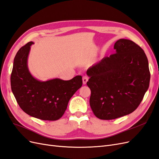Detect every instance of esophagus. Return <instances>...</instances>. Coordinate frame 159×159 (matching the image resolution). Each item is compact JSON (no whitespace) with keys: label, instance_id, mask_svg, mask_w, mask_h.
Instances as JSON below:
<instances>
[{"label":"esophagus","instance_id":"34e87169","mask_svg":"<svg viewBox=\"0 0 159 159\" xmlns=\"http://www.w3.org/2000/svg\"><path fill=\"white\" fill-rule=\"evenodd\" d=\"M82 80H83V84H86V83H87V81H88V77L86 76V75H84L83 77Z\"/></svg>","mask_w":159,"mask_h":159}]
</instances>
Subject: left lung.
<instances>
[{
    "instance_id": "obj_1",
    "label": "left lung",
    "mask_w": 159,
    "mask_h": 159,
    "mask_svg": "<svg viewBox=\"0 0 159 159\" xmlns=\"http://www.w3.org/2000/svg\"><path fill=\"white\" fill-rule=\"evenodd\" d=\"M116 53L105 56L87 70L89 104L94 115L111 120L129 115L141 103L151 74L145 53L134 42L119 39Z\"/></svg>"
}]
</instances>
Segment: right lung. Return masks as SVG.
Returning a JSON list of instances; mask_svg holds the SVG:
<instances>
[{
  "label": "right lung",
  "mask_w": 159,
  "mask_h": 159,
  "mask_svg": "<svg viewBox=\"0 0 159 159\" xmlns=\"http://www.w3.org/2000/svg\"><path fill=\"white\" fill-rule=\"evenodd\" d=\"M30 42L18 51L11 76L12 91L20 107L28 115L45 121H56L64 115L70 98L82 85V77L70 80H38L28 68Z\"/></svg>",
  "instance_id": "obj_1"
}]
</instances>
